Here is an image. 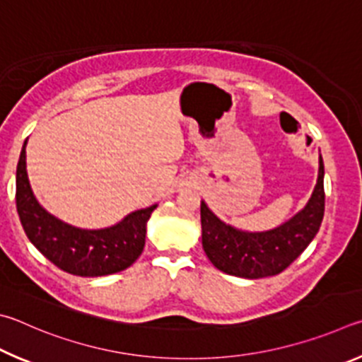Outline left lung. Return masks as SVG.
Instances as JSON below:
<instances>
[{
	"label": "left lung",
	"mask_w": 362,
	"mask_h": 362,
	"mask_svg": "<svg viewBox=\"0 0 362 362\" xmlns=\"http://www.w3.org/2000/svg\"><path fill=\"white\" fill-rule=\"evenodd\" d=\"M325 216V165L320 156V171L315 191L302 211L276 229L243 232L226 224L205 202L200 205L202 245L214 267L233 276H274L288 269L320 230Z\"/></svg>",
	"instance_id": "left-lung-1"
}]
</instances>
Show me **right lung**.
<instances>
[{
    "mask_svg": "<svg viewBox=\"0 0 362 362\" xmlns=\"http://www.w3.org/2000/svg\"><path fill=\"white\" fill-rule=\"evenodd\" d=\"M25 148L27 141L17 163L16 204L30 242L54 265L76 276H103L130 267L143 252L146 224L157 205L133 211L106 229L69 226L37 204L28 181Z\"/></svg>",
    "mask_w": 362,
    "mask_h": 362,
    "instance_id": "add662e5",
    "label": "right lung"
}]
</instances>
